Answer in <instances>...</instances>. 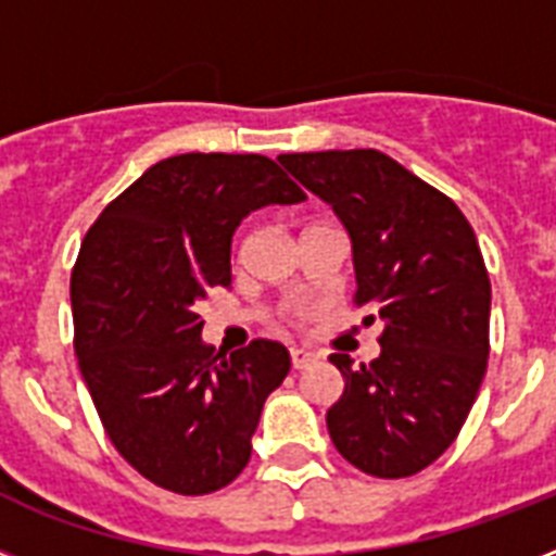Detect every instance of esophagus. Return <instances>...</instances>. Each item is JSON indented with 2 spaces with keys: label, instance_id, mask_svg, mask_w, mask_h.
<instances>
[{
  "label": "esophagus",
  "instance_id": "obj_1",
  "mask_svg": "<svg viewBox=\"0 0 556 556\" xmlns=\"http://www.w3.org/2000/svg\"><path fill=\"white\" fill-rule=\"evenodd\" d=\"M317 361L314 352H305V349H291V366L294 369H305V366H312Z\"/></svg>",
  "mask_w": 556,
  "mask_h": 556
}]
</instances>
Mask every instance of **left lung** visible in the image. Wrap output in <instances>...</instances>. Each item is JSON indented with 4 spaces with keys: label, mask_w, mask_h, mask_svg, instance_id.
<instances>
[{
    "label": "left lung",
    "mask_w": 556,
    "mask_h": 556,
    "mask_svg": "<svg viewBox=\"0 0 556 556\" xmlns=\"http://www.w3.org/2000/svg\"><path fill=\"white\" fill-rule=\"evenodd\" d=\"M329 201L355 248L357 308L380 320V355H331L346 387L329 413L340 456L404 479L456 441L491 355V277L465 213L378 150L279 155Z\"/></svg>",
    "instance_id": "8db88e82"
}]
</instances>
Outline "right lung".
<instances>
[{
	"mask_svg": "<svg viewBox=\"0 0 556 556\" xmlns=\"http://www.w3.org/2000/svg\"><path fill=\"white\" fill-rule=\"evenodd\" d=\"M303 199L265 155L187 152L109 201L83 239L72 270L80 375L109 441L164 491L213 493L251 458L265 397L291 357L262 338L213 355L195 308L213 288H230L242 218Z\"/></svg>",
	"mask_w": 556,
	"mask_h": 556,
	"instance_id": "add662e5",
	"label": "right lung"
}]
</instances>
